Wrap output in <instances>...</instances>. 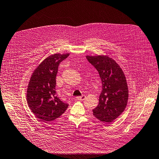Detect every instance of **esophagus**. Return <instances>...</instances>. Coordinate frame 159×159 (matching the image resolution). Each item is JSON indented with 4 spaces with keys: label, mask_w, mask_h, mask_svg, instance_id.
Instances as JSON below:
<instances>
[{
    "label": "esophagus",
    "mask_w": 159,
    "mask_h": 159,
    "mask_svg": "<svg viewBox=\"0 0 159 159\" xmlns=\"http://www.w3.org/2000/svg\"><path fill=\"white\" fill-rule=\"evenodd\" d=\"M86 98V96L85 95H82V96L77 97V99L80 100V101H84Z\"/></svg>",
    "instance_id": "obj_1"
}]
</instances>
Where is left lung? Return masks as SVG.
<instances>
[{"label": "left lung", "instance_id": "left-lung-1", "mask_svg": "<svg viewBox=\"0 0 159 159\" xmlns=\"http://www.w3.org/2000/svg\"><path fill=\"white\" fill-rule=\"evenodd\" d=\"M86 57L98 70L102 82L99 105L93 110V114L102 122L111 123L127 105L129 89L125 75L119 64L107 55Z\"/></svg>", "mask_w": 159, "mask_h": 159}]
</instances>
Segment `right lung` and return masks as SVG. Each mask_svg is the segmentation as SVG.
Instances as JSON below:
<instances>
[{
  "instance_id": "1",
  "label": "right lung",
  "mask_w": 159,
  "mask_h": 159,
  "mask_svg": "<svg viewBox=\"0 0 159 159\" xmlns=\"http://www.w3.org/2000/svg\"><path fill=\"white\" fill-rule=\"evenodd\" d=\"M69 55H50L38 66L30 77L26 90L27 103L33 114L42 121L56 120L68 107V104L57 96L55 87L59 64Z\"/></svg>"
}]
</instances>
